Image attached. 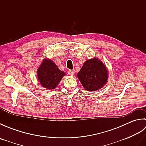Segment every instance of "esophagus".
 Wrapping results in <instances>:
<instances>
[{"label":"esophagus","mask_w":146,"mask_h":146,"mask_svg":"<svg viewBox=\"0 0 146 146\" xmlns=\"http://www.w3.org/2000/svg\"><path fill=\"white\" fill-rule=\"evenodd\" d=\"M74 73H75V70H68V74H69L70 75H74Z\"/></svg>","instance_id":"34e87169"}]
</instances>
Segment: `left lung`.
Wrapping results in <instances>:
<instances>
[{
    "mask_svg": "<svg viewBox=\"0 0 146 146\" xmlns=\"http://www.w3.org/2000/svg\"><path fill=\"white\" fill-rule=\"evenodd\" d=\"M80 82L87 91H96L106 83L108 72L104 63L97 58L86 61L77 74Z\"/></svg>",
    "mask_w": 146,
    "mask_h": 146,
    "instance_id": "8db88e82",
    "label": "left lung"
}]
</instances>
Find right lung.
<instances>
[{
	"instance_id": "add662e5",
	"label": "right lung",
	"mask_w": 146,
	"mask_h": 146,
	"mask_svg": "<svg viewBox=\"0 0 146 146\" xmlns=\"http://www.w3.org/2000/svg\"><path fill=\"white\" fill-rule=\"evenodd\" d=\"M64 75V72L59 70L55 63L50 60H44L38 69V78L40 84L49 90L56 87Z\"/></svg>"
}]
</instances>
